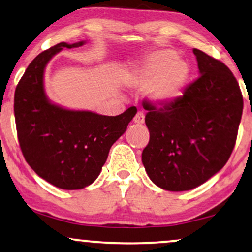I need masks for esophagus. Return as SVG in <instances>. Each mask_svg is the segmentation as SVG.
<instances>
[{
    "instance_id": "esophagus-1",
    "label": "esophagus",
    "mask_w": 252,
    "mask_h": 252,
    "mask_svg": "<svg viewBox=\"0 0 252 252\" xmlns=\"http://www.w3.org/2000/svg\"><path fill=\"white\" fill-rule=\"evenodd\" d=\"M133 122L136 124V125H142V124L144 123V113L142 111H139L135 115V117H134Z\"/></svg>"
}]
</instances>
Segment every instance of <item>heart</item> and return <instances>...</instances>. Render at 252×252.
Returning <instances> with one entry per match:
<instances>
[{"instance_id":"obj_1","label":"heart","mask_w":252,"mask_h":252,"mask_svg":"<svg viewBox=\"0 0 252 252\" xmlns=\"http://www.w3.org/2000/svg\"><path fill=\"white\" fill-rule=\"evenodd\" d=\"M190 70L184 60L172 50L163 49L148 55L128 74L127 80L135 87H146L155 102L177 99L187 85Z\"/></svg>"}]
</instances>
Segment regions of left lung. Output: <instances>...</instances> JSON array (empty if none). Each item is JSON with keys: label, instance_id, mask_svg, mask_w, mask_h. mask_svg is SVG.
I'll use <instances>...</instances> for the list:
<instances>
[{"label": "left lung", "instance_id": "left-lung-1", "mask_svg": "<svg viewBox=\"0 0 252 252\" xmlns=\"http://www.w3.org/2000/svg\"><path fill=\"white\" fill-rule=\"evenodd\" d=\"M201 75L184 94L157 106L143 101L149 143L142 163L151 181L170 191L204 184L229 159L243 111V96L221 61L194 49Z\"/></svg>", "mask_w": 252, "mask_h": 252}]
</instances>
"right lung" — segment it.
Listing matches in <instances>:
<instances>
[{"mask_svg": "<svg viewBox=\"0 0 252 252\" xmlns=\"http://www.w3.org/2000/svg\"><path fill=\"white\" fill-rule=\"evenodd\" d=\"M65 42L42 51L31 62L15 92L17 136L25 160L33 171L58 188L73 190L93 184L109 150L135 116L128 108L116 117L91 111H71L51 104L43 89L44 67Z\"/></svg>", "mask_w": 252, "mask_h": 252, "instance_id": "right-lung-1", "label": "right lung"}]
</instances>
